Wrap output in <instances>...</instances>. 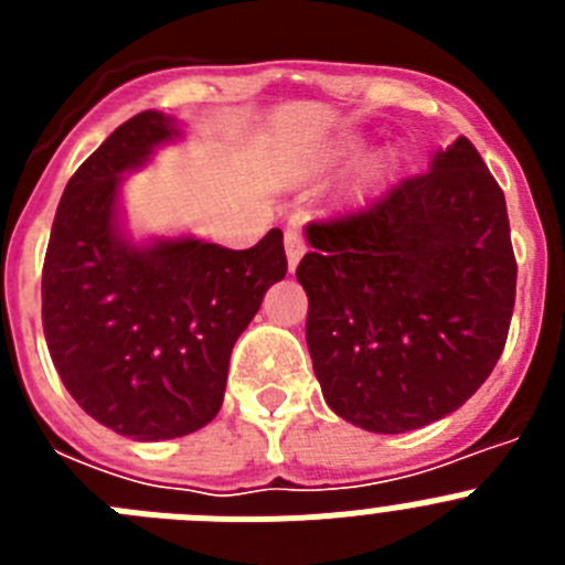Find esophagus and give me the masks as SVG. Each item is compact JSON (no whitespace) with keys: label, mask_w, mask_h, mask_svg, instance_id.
<instances>
[{"label":"esophagus","mask_w":565,"mask_h":565,"mask_svg":"<svg viewBox=\"0 0 565 565\" xmlns=\"http://www.w3.org/2000/svg\"><path fill=\"white\" fill-rule=\"evenodd\" d=\"M308 252L306 246V237H302V232H297V228H288L286 232V257H288V268H297L299 259H302V254Z\"/></svg>","instance_id":"obj_1"}]
</instances>
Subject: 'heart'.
<instances>
[{"mask_svg": "<svg viewBox=\"0 0 565 565\" xmlns=\"http://www.w3.org/2000/svg\"><path fill=\"white\" fill-rule=\"evenodd\" d=\"M348 154H351V147L337 149V158H348ZM379 174H382V169H373V172H371V178H379Z\"/></svg>", "mask_w": 565, "mask_h": 565, "instance_id": "heart-1", "label": "heart"}]
</instances>
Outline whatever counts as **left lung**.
Masks as SVG:
<instances>
[{
    "instance_id": "1",
    "label": "left lung",
    "mask_w": 565,
    "mask_h": 565,
    "mask_svg": "<svg viewBox=\"0 0 565 565\" xmlns=\"http://www.w3.org/2000/svg\"><path fill=\"white\" fill-rule=\"evenodd\" d=\"M297 266L322 396L344 422L407 433L458 411L507 344L518 263L503 189L469 138L367 209L308 223Z\"/></svg>"
}]
</instances>
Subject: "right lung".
<instances>
[{
	"instance_id": "right-lung-1",
	"label": "right lung",
	"mask_w": 565,
	"mask_h": 565,
	"mask_svg": "<svg viewBox=\"0 0 565 565\" xmlns=\"http://www.w3.org/2000/svg\"><path fill=\"white\" fill-rule=\"evenodd\" d=\"M172 135V118L147 109L89 154L64 189L42 268L44 339L64 387L138 441L186 436L217 416L234 342L288 271L279 228L246 252L118 237V174Z\"/></svg>"
}]
</instances>
